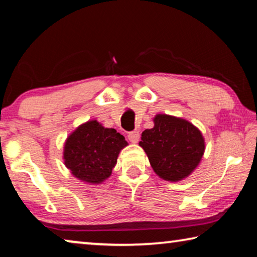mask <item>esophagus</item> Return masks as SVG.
I'll use <instances>...</instances> for the list:
<instances>
[{"mask_svg":"<svg viewBox=\"0 0 257 257\" xmlns=\"http://www.w3.org/2000/svg\"><path fill=\"white\" fill-rule=\"evenodd\" d=\"M139 138H141V135H139V133L136 132V130H135V132H130L128 134V139L132 143H137L139 141Z\"/></svg>","mask_w":257,"mask_h":257,"instance_id":"1","label":"esophagus"}]
</instances>
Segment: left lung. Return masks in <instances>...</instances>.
<instances>
[{"instance_id":"1","label":"left lung","mask_w":257,"mask_h":257,"mask_svg":"<svg viewBox=\"0 0 257 257\" xmlns=\"http://www.w3.org/2000/svg\"><path fill=\"white\" fill-rule=\"evenodd\" d=\"M154 172L168 181L188 177L201 162L205 150L199 130L184 119L167 114L154 118V127L146 129L139 142Z\"/></svg>"}]
</instances>
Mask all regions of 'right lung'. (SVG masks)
<instances>
[{
  "mask_svg": "<svg viewBox=\"0 0 257 257\" xmlns=\"http://www.w3.org/2000/svg\"><path fill=\"white\" fill-rule=\"evenodd\" d=\"M122 135L96 120L78 127L64 145V164L78 179L99 184L111 176L120 151L127 146Z\"/></svg>",
  "mask_w": 257,
  "mask_h": 257,
  "instance_id": "right-lung-1",
  "label": "right lung"
}]
</instances>
